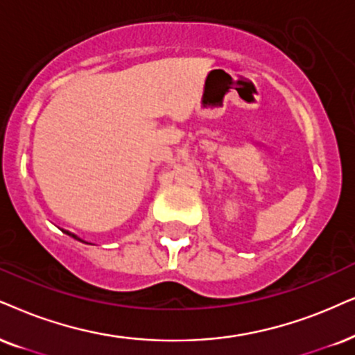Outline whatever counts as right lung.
Returning <instances> with one entry per match:
<instances>
[{"label": "right lung", "instance_id": "1", "mask_svg": "<svg viewBox=\"0 0 355 355\" xmlns=\"http://www.w3.org/2000/svg\"><path fill=\"white\" fill-rule=\"evenodd\" d=\"M67 234H70V232H67ZM70 236H71V237H75V239H78L77 236H73V234H70ZM78 241H80V239H78ZM82 242H83V241H82Z\"/></svg>", "mask_w": 355, "mask_h": 355}]
</instances>
